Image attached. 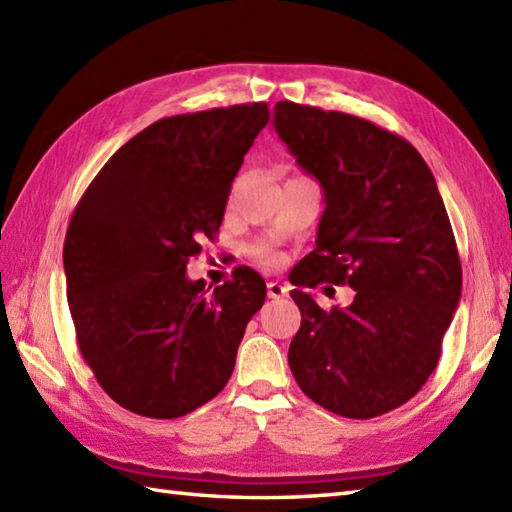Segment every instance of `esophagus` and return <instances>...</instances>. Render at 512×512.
Wrapping results in <instances>:
<instances>
[{"label": "esophagus", "mask_w": 512, "mask_h": 512, "mask_svg": "<svg viewBox=\"0 0 512 512\" xmlns=\"http://www.w3.org/2000/svg\"><path fill=\"white\" fill-rule=\"evenodd\" d=\"M268 297L270 299H284V297H288V286L279 284V281H270V284H268Z\"/></svg>", "instance_id": "1"}]
</instances>
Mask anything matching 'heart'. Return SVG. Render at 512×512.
<instances>
[{"instance_id":"heart-1","label":"heart","mask_w":512,"mask_h":512,"mask_svg":"<svg viewBox=\"0 0 512 512\" xmlns=\"http://www.w3.org/2000/svg\"><path fill=\"white\" fill-rule=\"evenodd\" d=\"M264 259H266V262H270V264H275V262H277L275 255H270V253H266V255H264Z\"/></svg>"}]
</instances>
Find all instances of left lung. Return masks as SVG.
<instances>
[{
    "label": "left lung",
    "instance_id": "obj_1",
    "mask_svg": "<svg viewBox=\"0 0 512 512\" xmlns=\"http://www.w3.org/2000/svg\"><path fill=\"white\" fill-rule=\"evenodd\" d=\"M273 127L325 202L295 286L354 288L350 306L332 310L290 292L301 310L292 376L328 411L376 418L427 383L460 303L447 209L416 147L365 118L279 101Z\"/></svg>",
    "mask_w": 512,
    "mask_h": 512
}]
</instances>
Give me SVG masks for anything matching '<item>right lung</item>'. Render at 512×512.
Instances as JSON below:
<instances>
[{
    "label": "right lung",
    "mask_w": 512,
    "mask_h": 512,
    "mask_svg": "<svg viewBox=\"0 0 512 512\" xmlns=\"http://www.w3.org/2000/svg\"><path fill=\"white\" fill-rule=\"evenodd\" d=\"M268 118V103L162 118L105 162L72 213L63 268L76 343L105 394L138 416L180 418L220 394L264 306L253 268L209 295L187 262L220 231Z\"/></svg>",
    "instance_id": "1"
}]
</instances>
